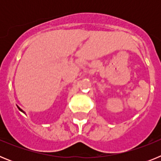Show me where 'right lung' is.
<instances>
[{
	"instance_id": "right-lung-1",
	"label": "right lung",
	"mask_w": 161,
	"mask_h": 161,
	"mask_svg": "<svg viewBox=\"0 0 161 161\" xmlns=\"http://www.w3.org/2000/svg\"><path fill=\"white\" fill-rule=\"evenodd\" d=\"M18 109H19V110H21V111H22V112H23V113H24V111H23V110H22V109H20L19 107H18Z\"/></svg>"
}]
</instances>
